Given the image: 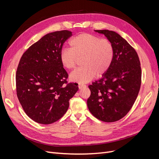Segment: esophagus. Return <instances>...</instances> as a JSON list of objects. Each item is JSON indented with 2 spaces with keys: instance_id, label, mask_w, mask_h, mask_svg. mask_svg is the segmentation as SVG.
<instances>
[{
  "instance_id": "34e87169",
  "label": "esophagus",
  "mask_w": 159,
  "mask_h": 159,
  "mask_svg": "<svg viewBox=\"0 0 159 159\" xmlns=\"http://www.w3.org/2000/svg\"><path fill=\"white\" fill-rule=\"evenodd\" d=\"M78 87H79V89H82L84 88H85L86 85H84V84H78Z\"/></svg>"
}]
</instances>
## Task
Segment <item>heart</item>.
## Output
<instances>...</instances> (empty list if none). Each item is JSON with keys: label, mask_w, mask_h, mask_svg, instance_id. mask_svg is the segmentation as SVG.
Listing matches in <instances>:
<instances>
[{"label": "heart", "mask_w": 159, "mask_h": 159, "mask_svg": "<svg viewBox=\"0 0 159 159\" xmlns=\"http://www.w3.org/2000/svg\"><path fill=\"white\" fill-rule=\"evenodd\" d=\"M70 48H64L60 60L64 68L74 69L78 59L81 58L84 67L74 71L70 75L72 81L85 84L95 75L102 77L109 70L114 57L112 42L88 33H82L70 40Z\"/></svg>", "instance_id": "1"}]
</instances>
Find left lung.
Masks as SVG:
<instances>
[{
    "mask_svg": "<svg viewBox=\"0 0 159 159\" xmlns=\"http://www.w3.org/2000/svg\"><path fill=\"white\" fill-rule=\"evenodd\" d=\"M112 42L114 57L109 70L89 85V111L104 122H115L125 116L135 102L141 84V68L137 52L114 31L97 30Z\"/></svg>",
    "mask_w": 159,
    "mask_h": 159,
    "instance_id": "obj_1",
    "label": "left lung"
}]
</instances>
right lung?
Returning <instances> with one entry per match:
<instances>
[{
	"label": "right lung",
	"mask_w": 159,
	"mask_h": 159,
	"mask_svg": "<svg viewBox=\"0 0 159 159\" xmlns=\"http://www.w3.org/2000/svg\"><path fill=\"white\" fill-rule=\"evenodd\" d=\"M69 30L47 34L22 56L16 75V94L26 114L40 124L57 121L66 113L69 101L78 90L68 83V74L60 54Z\"/></svg>",
	"instance_id": "right-lung-1"
}]
</instances>
